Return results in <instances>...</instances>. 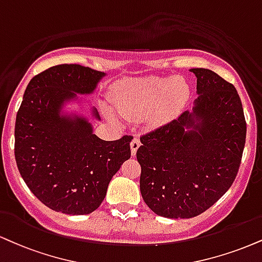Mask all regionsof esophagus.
<instances>
[{"label":"esophagus","mask_w":262,"mask_h":262,"mask_svg":"<svg viewBox=\"0 0 262 262\" xmlns=\"http://www.w3.org/2000/svg\"><path fill=\"white\" fill-rule=\"evenodd\" d=\"M139 146H140V140H139V138H133V140H132V143H130V151H132V155L133 156H135V154H137V150L139 149Z\"/></svg>","instance_id":"esophagus-1"}]
</instances>
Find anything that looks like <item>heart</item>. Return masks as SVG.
Instances as JSON below:
<instances>
[{
    "mask_svg": "<svg viewBox=\"0 0 262 262\" xmlns=\"http://www.w3.org/2000/svg\"><path fill=\"white\" fill-rule=\"evenodd\" d=\"M190 90L181 78L146 77L124 80L116 85L111 93L113 107L119 116L139 119L146 116L150 127H157L181 113L187 105ZM108 117L113 115L103 110Z\"/></svg>",
    "mask_w": 262,
    "mask_h": 262,
    "instance_id": "1",
    "label": "heart"
}]
</instances>
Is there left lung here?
Here are the masks:
<instances>
[{
  "instance_id": "1",
  "label": "left lung",
  "mask_w": 262,
  "mask_h": 262,
  "mask_svg": "<svg viewBox=\"0 0 262 262\" xmlns=\"http://www.w3.org/2000/svg\"><path fill=\"white\" fill-rule=\"evenodd\" d=\"M190 72L196 77L193 111L143 135L137 151L141 196L167 219L200 215L231 188L247 137L235 88L210 69Z\"/></svg>"
}]
</instances>
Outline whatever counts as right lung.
Returning a JSON list of instances; mask_svg holds the SVG:
<instances>
[{"instance_id":"right-lung-1","label":"right lung","mask_w":262,"mask_h":262,"mask_svg":"<svg viewBox=\"0 0 262 262\" xmlns=\"http://www.w3.org/2000/svg\"><path fill=\"white\" fill-rule=\"evenodd\" d=\"M103 72L59 64L35 75L25 89L14 128V155L21 178L43 205L67 215H88L100 206L107 187L130 157V141H106L80 115L63 113L77 94L90 95ZM94 118L100 116L91 108Z\"/></svg>"}]
</instances>
